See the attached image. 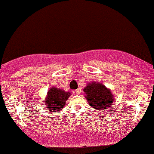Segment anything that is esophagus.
<instances>
[{
	"label": "esophagus",
	"instance_id": "esophagus-1",
	"mask_svg": "<svg viewBox=\"0 0 154 154\" xmlns=\"http://www.w3.org/2000/svg\"><path fill=\"white\" fill-rule=\"evenodd\" d=\"M75 93H81V88H77V89H76V90H75Z\"/></svg>",
	"mask_w": 154,
	"mask_h": 154
}]
</instances>
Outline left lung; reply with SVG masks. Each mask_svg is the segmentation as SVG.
<instances>
[{
  "mask_svg": "<svg viewBox=\"0 0 154 154\" xmlns=\"http://www.w3.org/2000/svg\"><path fill=\"white\" fill-rule=\"evenodd\" d=\"M90 106L99 111H104L113 102V94L104 85L92 82L84 89Z\"/></svg>",
  "mask_w": 154,
  "mask_h": 154,
  "instance_id": "8db88e82",
  "label": "left lung"
}]
</instances>
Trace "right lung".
Returning a JSON list of instances; mask_svg holds the SVG:
<instances>
[{
  "label": "right lung",
  "mask_w": 154,
  "mask_h": 154,
  "mask_svg": "<svg viewBox=\"0 0 154 154\" xmlns=\"http://www.w3.org/2000/svg\"><path fill=\"white\" fill-rule=\"evenodd\" d=\"M70 95L69 92H65L56 88H50L48 92L47 98L45 100L46 109L51 113H56L57 111H60L63 108Z\"/></svg>",
  "instance_id": "obj_1"
}]
</instances>
